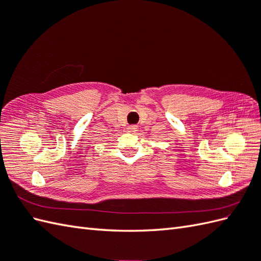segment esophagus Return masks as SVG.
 I'll return each mask as SVG.
<instances>
[{
	"label": "esophagus",
	"mask_w": 261,
	"mask_h": 261,
	"mask_svg": "<svg viewBox=\"0 0 261 261\" xmlns=\"http://www.w3.org/2000/svg\"><path fill=\"white\" fill-rule=\"evenodd\" d=\"M126 130H128V132L130 133H136L138 131V126L136 124H132V125H129L128 128H126Z\"/></svg>",
	"instance_id": "obj_1"
}]
</instances>
